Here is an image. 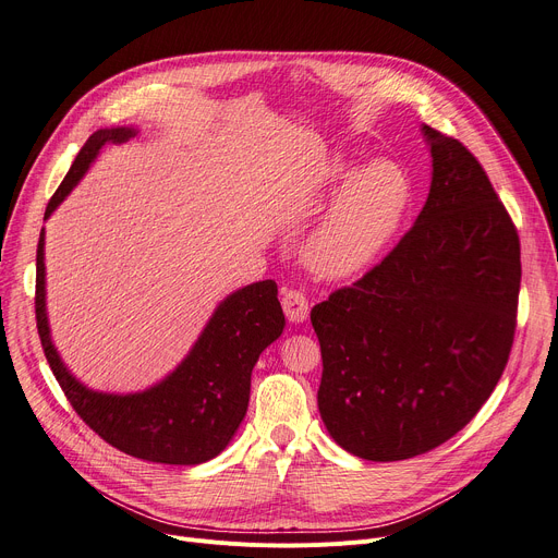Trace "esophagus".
I'll list each match as a JSON object with an SVG mask.
<instances>
[{"label": "esophagus", "mask_w": 558, "mask_h": 558, "mask_svg": "<svg viewBox=\"0 0 558 558\" xmlns=\"http://www.w3.org/2000/svg\"><path fill=\"white\" fill-rule=\"evenodd\" d=\"M282 310L291 324H303L310 316V303L307 296L299 289H287L282 294Z\"/></svg>", "instance_id": "esophagus-1"}]
</instances>
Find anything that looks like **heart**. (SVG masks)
Returning <instances> with one entry per match:
<instances>
[{"label": "heart", "instance_id": "1", "mask_svg": "<svg viewBox=\"0 0 558 558\" xmlns=\"http://www.w3.org/2000/svg\"><path fill=\"white\" fill-rule=\"evenodd\" d=\"M330 173L332 181L345 183L307 232L303 259L314 274L341 280L366 271L393 242L412 201V183L393 160H373L353 173L337 160Z\"/></svg>", "mask_w": 558, "mask_h": 558}]
</instances>
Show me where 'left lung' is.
Masks as SVG:
<instances>
[{"instance_id": "left-lung-1", "label": "left lung", "mask_w": 558, "mask_h": 558, "mask_svg": "<svg viewBox=\"0 0 558 558\" xmlns=\"http://www.w3.org/2000/svg\"><path fill=\"white\" fill-rule=\"evenodd\" d=\"M432 185L398 246L312 307L318 412L350 454L400 461L463 429L500 383L515 335L518 230L465 146L423 124Z\"/></svg>"}]
</instances>
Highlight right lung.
I'll list each match as a JSON object with an SVG mask.
<instances>
[{"label": "right lung", "mask_w": 558, "mask_h": 558, "mask_svg": "<svg viewBox=\"0 0 558 558\" xmlns=\"http://www.w3.org/2000/svg\"><path fill=\"white\" fill-rule=\"evenodd\" d=\"M135 133L129 126L93 133L49 198L45 219L76 187L104 144H122ZM45 296L43 228L36 255V320L45 357L87 427L112 448L154 463L196 465L226 450L246 416L253 366L284 328L278 284L274 280L246 284L219 303L187 357L158 385L137 393H104L81 385L58 355Z\"/></svg>", "instance_id": "obj_1"}]
</instances>
